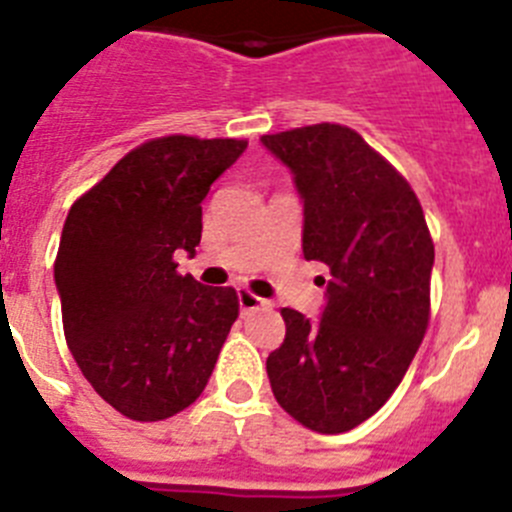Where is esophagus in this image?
<instances>
[{
	"instance_id": "esophagus-1",
	"label": "esophagus",
	"mask_w": 512,
	"mask_h": 512,
	"mask_svg": "<svg viewBox=\"0 0 512 512\" xmlns=\"http://www.w3.org/2000/svg\"><path fill=\"white\" fill-rule=\"evenodd\" d=\"M238 305H241L243 312H251V310H261V307H269L271 302L261 300V297H256V295H251L248 289H241V292H238Z\"/></svg>"
}]
</instances>
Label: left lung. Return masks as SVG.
<instances>
[{"label": "left lung", "mask_w": 512, "mask_h": 512, "mask_svg": "<svg viewBox=\"0 0 512 512\" xmlns=\"http://www.w3.org/2000/svg\"><path fill=\"white\" fill-rule=\"evenodd\" d=\"M261 146L292 171L305 259L330 269L320 320L282 310L271 392L310 431L346 433L390 400L423 341L431 233L410 184L351 128L323 122Z\"/></svg>", "instance_id": "obj_1"}]
</instances>
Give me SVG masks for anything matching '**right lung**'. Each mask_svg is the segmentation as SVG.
I'll return each mask as SVG.
<instances>
[{
  "mask_svg": "<svg viewBox=\"0 0 512 512\" xmlns=\"http://www.w3.org/2000/svg\"><path fill=\"white\" fill-rule=\"evenodd\" d=\"M246 140H148L74 202L56 256L63 333L94 392L130 420H164L205 390L238 318L230 287L176 271L194 253L202 200Z\"/></svg>",
  "mask_w": 512,
  "mask_h": 512,
  "instance_id": "add662e5",
  "label": "right lung"
}]
</instances>
